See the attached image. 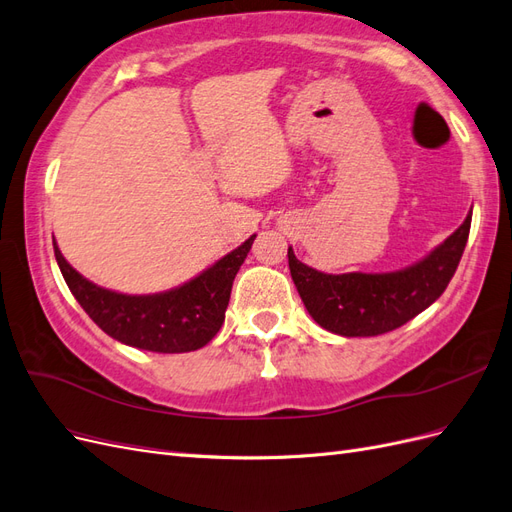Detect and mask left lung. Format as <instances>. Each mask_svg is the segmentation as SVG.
Here are the masks:
<instances>
[{
	"label": "left lung",
	"instance_id": "left-lung-1",
	"mask_svg": "<svg viewBox=\"0 0 512 512\" xmlns=\"http://www.w3.org/2000/svg\"><path fill=\"white\" fill-rule=\"evenodd\" d=\"M472 211L451 237L416 265L391 273H322L294 256L288 267L301 299L322 329L344 337H371L399 329L446 290L466 250Z\"/></svg>",
	"mask_w": 512,
	"mask_h": 512
}]
</instances>
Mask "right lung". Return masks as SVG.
Segmentation results:
<instances>
[{"label":"right lung","instance_id":"obj_1","mask_svg":"<svg viewBox=\"0 0 512 512\" xmlns=\"http://www.w3.org/2000/svg\"><path fill=\"white\" fill-rule=\"evenodd\" d=\"M256 235L179 288L158 294H121L96 286L70 267L53 239L61 275L87 316L117 342L149 352H192L222 329L235 275Z\"/></svg>","mask_w":512,"mask_h":512}]
</instances>
